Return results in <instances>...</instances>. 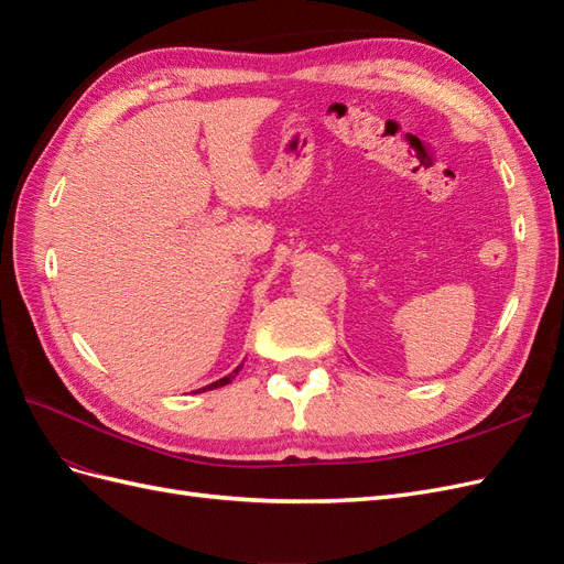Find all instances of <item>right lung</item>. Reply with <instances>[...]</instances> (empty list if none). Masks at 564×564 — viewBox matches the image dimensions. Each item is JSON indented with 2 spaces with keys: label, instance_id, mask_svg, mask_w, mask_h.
I'll use <instances>...</instances> for the list:
<instances>
[{
  "label": "right lung",
  "instance_id": "obj_1",
  "mask_svg": "<svg viewBox=\"0 0 564 564\" xmlns=\"http://www.w3.org/2000/svg\"><path fill=\"white\" fill-rule=\"evenodd\" d=\"M245 365V362H242ZM242 365H237L230 373H228V377H224V379H218V381H214V383H209V386H204V388H199V390H195V392H207V390H214V388H220V386H228L235 377H237V373H240V369H242Z\"/></svg>",
  "mask_w": 564,
  "mask_h": 564
}]
</instances>
